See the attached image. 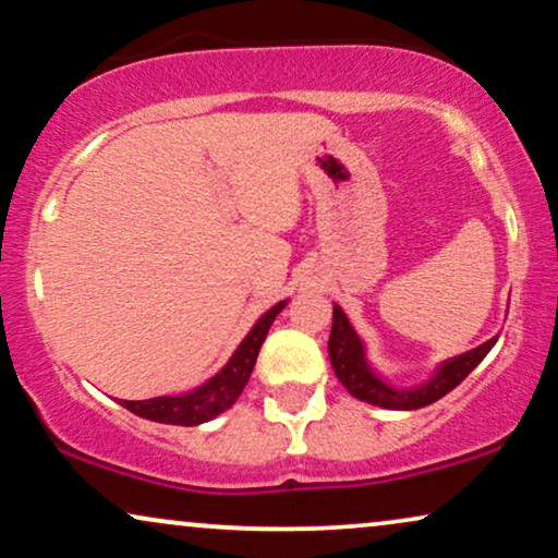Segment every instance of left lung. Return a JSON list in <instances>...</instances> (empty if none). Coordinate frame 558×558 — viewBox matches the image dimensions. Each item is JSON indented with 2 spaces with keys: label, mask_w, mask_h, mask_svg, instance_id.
<instances>
[{
  "label": "left lung",
  "mask_w": 558,
  "mask_h": 558,
  "mask_svg": "<svg viewBox=\"0 0 558 558\" xmlns=\"http://www.w3.org/2000/svg\"><path fill=\"white\" fill-rule=\"evenodd\" d=\"M495 341L497 337L487 339L485 344L474 347L470 352L441 362L426 383L411 385V388H396V385L383 380V377L375 373L373 365L367 362V352L360 333H356L354 326L349 324L344 311L333 303L329 360L339 383L344 385L356 400H365L369 405L390 408V411H415V408L436 403V400L454 390L457 385L485 360L489 349L495 347Z\"/></svg>",
  "instance_id": "obj_1"
}]
</instances>
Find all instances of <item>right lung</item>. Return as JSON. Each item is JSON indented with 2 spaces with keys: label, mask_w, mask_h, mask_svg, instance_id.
<instances>
[{
  "label": "right lung",
  "mask_w": 558,
  "mask_h": 558,
  "mask_svg": "<svg viewBox=\"0 0 558 558\" xmlns=\"http://www.w3.org/2000/svg\"><path fill=\"white\" fill-rule=\"evenodd\" d=\"M288 301L275 303L270 311H265L252 326L242 344L234 349L229 362L219 369L217 375L209 377L196 390L181 392V396H160L150 400H119L128 411H132L140 418L155 421V423H170V426H198L217 418L227 408L234 405V400L242 396L244 385H247L252 367H255L259 347L270 331L275 316L286 308Z\"/></svg>",
  "instance_id": "1"
}]
</instances>
